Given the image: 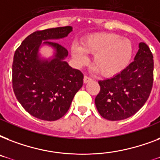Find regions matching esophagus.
I'll list each match as a JSON object with an SVG mask.
<instances>
[{
	"instance_id": "1",
	"label": "esophagus",
	"mask_w": 160,
	"mask_h": 160,
	"mask_svg": "<svg viewBox=\"0 0 160 160\" xmlns=\"http://www.w3.org/2000/svg\"><path fill=\"white\" fill-rule=\"evenodd\" d=\"M91 80H92L91 78L89 77V76H87V75H85V77H84V83H85V84H86V83L90 82Z\"/></svg>"
}]
</instances>
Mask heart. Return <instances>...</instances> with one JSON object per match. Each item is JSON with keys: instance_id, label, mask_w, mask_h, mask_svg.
<instances>
[{"instance_id": "obj_1", "label": "heart", "mask_w": 160, "mask_h": 160, "mask_svg": "<svg viewBox=\"0 0 160 160\" xmlns=\"http://www.w3.org/2000/svg\"><path fill=\"white\" fill-rule=\"evenodd\" d=\"M133 45L129 39L115 33H96L85 37L81 45L73 44L71 55L79 65H85L88 54L94 55L93 65L100 75L111 77L123 71L133 55Z\"/></svg>"}]
</instances>
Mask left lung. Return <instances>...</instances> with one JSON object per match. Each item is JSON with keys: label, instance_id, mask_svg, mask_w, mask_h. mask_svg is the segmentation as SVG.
I'll return each mask as SVG.
<instances>
[{"label": "left lung", "instance_id": "left-lung-1", "mask_svg": "<svg viewBox=\"0 0 160 160\" xmlns=\"http://www.w3.org/2000/svg\"><path fill=\"white\" fill-rule=\"evenodd\" d=\"M153 80V55L141 42L133 62L114 77L99 81L100 91L95 100L98 112L112 121L132 116L148 100Z\"/></svg>", "mask_w": 160, "mask_h": 160}]
</instances>
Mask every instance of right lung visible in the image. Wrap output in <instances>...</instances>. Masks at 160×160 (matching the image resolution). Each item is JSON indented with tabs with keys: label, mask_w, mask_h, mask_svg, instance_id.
Segmentation results:
<instances>
[{
	"label": "right lung",
	"mask_w": 160,
	"mask_h": 160,
	"mask_svg": "<svg viewBox=\"0 0 160 160\" xmlns=\"http://www.w3.org/2000/svg\"><path fill=\"white\" fill-rule=\"evenodd\" d=\"M71 26L36 31L16 49L12 64V87L23 108L37 119L55 121L70 109L73 98L82 87V72L65 61L68 51L53 40L64 38ZM45 43L55 49L52 60L38 56V48Z\"/></svg>",
	"instance_id": "obj_1"
}]
</instances>
